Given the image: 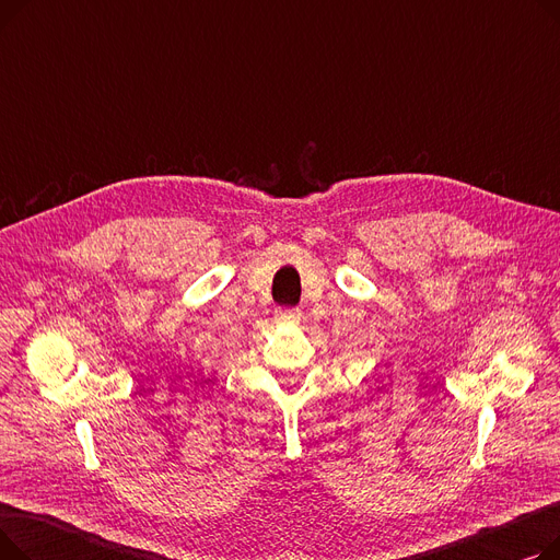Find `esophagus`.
Instances as JSON below:
<instances>
[{"label": "esophagus", "instance_id": "obj_1", "mask_svg": "<svg viewBox=\"0 0 560 560\" xmlns=\"http://www.w3.org/2000/svg\"><path fill=\"white\" fill-rule=\"evenodd\" d=\"M277 317H279V319H283V322H292V325H295V322H300V319H302V311H300V308L279 311V313H277Z\"/></svg>", "mask_w": 560, "mask_h": 560}]
</instances>
